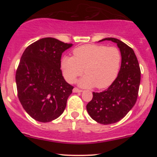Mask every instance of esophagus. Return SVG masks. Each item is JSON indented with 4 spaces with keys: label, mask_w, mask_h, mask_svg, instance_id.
Returning a JSON list of instances; mask_svg holds the SVG:
<instances>
[{
    "label": "esophagus",
    "mask_w": 157,
    "mask_h": 157,
    "mask_svg": "<svg viewBox=\"0 0 157 157\" xmlns=\"http://www.w3.org/2000/svg\"><path fill=\"white\" fill-rule=\"evenodd\" d=\"M73 92H75V93H80V92H82V90L77 89V88L75 87V88H74V89H73Z\"/></svg>",
    "instance_id": "obj_1"
}]
</instances>
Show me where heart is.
<instances>
[{
	"label": "heart",
	"instance_id": "b5f03b06",
	"mask_svg": "<svg viewBox=\"0 0 157 157\" xmlns=\"http://www.w3.org/2000/svg\"><path fill=\"white\" fill-rule=\"evenodd\" d=\"M121 62V52L117 47L89 44L74 49L73 57H63L61 68L68 82H73L83 69L86 75L79 81L81 86L105 89L117 78Z\"/></svg>",
	"mask_w": 157,
	"mask_h": 157
}]
</instances>
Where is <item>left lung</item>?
I'll return each instance as SVG.
<instances>
[{
  "label": "left lung",
  "mask_w": 157,
  "mask_h": 157,
  "mask_svg": "<svg viewBox=\"0 0 157 157\" xmlns=\"http://www.w3.org/2000/svg\"><path fill=\"white\" fill-rule=\"evenodd\" d=\"M116 43L122 55L121 67L112 84L102 92H93L86 105L94 120L109 125L121 120L134 107L137 100L141 78L140 65L134 50L120 40L108 37L100 40Z\"/></svg>",
  "instance_id": "left-lung-1"
}]
</instances>
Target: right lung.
<instances>
[{"mask_svg": "<svg viewBox=\"0 0 157 157\" xmlns=\"http://www.w3.org/2000/svg\"><path fill=\"white\" fill-rule=\"evenodd\" d=\"M72 46L52 37L33 43L21 56L15 75L17 97L34 120L48 122L63 113L74 87L60 69L62 53Z\"/></svg>", "mask_w": 157, "mask_h": 157, "instance_id": "obj_1", "label": "right lung"}]
</instances>
